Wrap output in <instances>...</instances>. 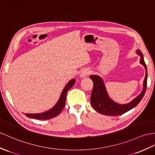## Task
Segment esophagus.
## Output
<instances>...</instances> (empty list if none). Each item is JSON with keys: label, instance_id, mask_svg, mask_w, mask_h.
Returning a JSON list of instances; mask_svg holds the SVG:
<instances>
[{"label": "esophagus", "instance_id": "obj_1", "mask_svg": "<svg viewBox=\"0 0 155 155\" xmlns=\"http://www.w3.org/2000/svg\"><path fill=\"white\" fill-rule=\"evenodd\" d=\"M90 73H91V71H90L89 70L85 69L81 71V73L80 74V77L81 78H85V77L87 76L88 75H89Z\"/></svg>", "mask_w": 155, "mask_h": 155}]
</instances>
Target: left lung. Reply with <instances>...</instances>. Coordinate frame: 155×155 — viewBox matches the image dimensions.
Listing matches in <instances>:
<instances>
[{
	"mask_svg": "<svg viewBox=\"0 0 155 155\" xmlns=\"http://www.w3.org/2000/svg\"><path fill=\"white\" fill-rule=\"evenodd\" d=\"M137 54L140 56V63L145 67L146 74L143 81V88L141 93L131 101L130 103L120 104L115 103L109 97L104 81L99 75H92L90 76L93 82V88L91 95V104L95 110L100 114L107 116H119L123 114L131 109L134 108L139 103L144 96L147 83V65L143 58V55L140 50L136 51Z\"/></svg>",
	"mask_w": 155,
	"mask_h": 155,
	"instance_id": "8db88e82",
	"label": "left lung"
}]
</instances>
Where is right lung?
Wrapping results in <instances>:
<instances>
[{
	"mask_svg": "<svg viewBox=\"0 0 155 155\" xmlns=\"http://www.w3.org/2000/svg\"><path fill=\"white\" fill-rule=\"evenodd\" d=\"M75 82V80L72 79V80H71L68 83L67 85L65 86V87L64 88L57 103H56L54 106V107H52L51 110L43 113H39V114H25V116L30 118H33L39 120H45L57 116L60 114V112L63 110V108H64L67 92L68 91V90L74 85Z\"/></svg>",
	"mask_w": 155,
	"mask_h": 155,
	"instance_id": "add662e5",
	"label": "right lung"
}]
</instances>
